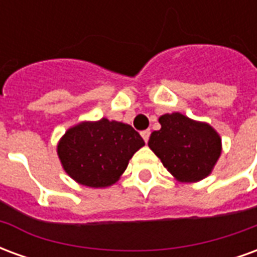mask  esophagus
<instances>
[{"label":"esophagus","mask_w":257,"mask_h":257,"mask_svg":"<svg viewBox=\"0 0 257 257\" xmlns=\"http://www.w3.org/2000/svg\"><path fill=\"white\" fill-rule=\"evenodd\" d=\"M142 138H143V140H145L146 143H147V142H149V138H150V131H149V129H146V131H143V132H142Z\"/></svg>","instance_id":"obj_1"}]
</instances>
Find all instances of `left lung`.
<instances>
[{
    "instance_id": "left-lung-1",
    "label": "left lung",
    "mask_w": 257,
    "mask_h": 257,
    "mask_svg": "<svg viewBox=\"0 0 257 257\" xmlns=\"http://www.w3.org/2000/svg\"><path fill=\"white\" fill-rule=\"evenodd\" d=\"M149 147L162 165L182 183H194L210 175L221 154V139L209 123L194 121L180 112L160 117Z\"/></svg>"
}]
</instances>
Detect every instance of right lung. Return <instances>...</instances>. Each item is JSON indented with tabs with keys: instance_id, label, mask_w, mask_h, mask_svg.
Returning <instances> with one entry per match:
<instances>
[{
	"instance_id": "1",
	"label": "right lung",
	"mask_w": 257,
	"mask_h": 257,
	"mask_svg": "<svg viewBox=\"0 0 257 257\" xmlns=\"http://www.w3.org/2000/svg\"><path fill=\"white\" fill-rule=\"evenodd\" d=\"M143 146L145 140L131 125L101 118L68 129L59 140L58 156L77 183L103 189L118 182L129 160Z\"/></svg>"
}]
</instances>
